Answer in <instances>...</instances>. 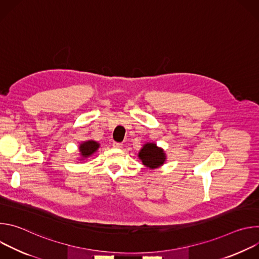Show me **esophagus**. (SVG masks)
<instances>
[{
  "label": "esophagus",
  "mask_w": 259,
  "mask_h": 259,
  "mask_svg": "<svg viewBox=\"0 0 259 259\" xmlns=\"http://www.w3.org/2000/svg\"><path fill=\"white\" fill-rule=\"evenodd\" d=\"M113 146L115 147V149H121V147L123 146V144L120 143V142H113Z\"/></svg>",
  "instance_id": "1"
}]
</instances>
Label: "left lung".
<instances>
[{
	"mask_svg": "<svg viewBox=\"0 0 259 259\" xmlns=\"http://www.w3.org/2000/svg\"><path fill=\"white\" fill-rule=\"evenodd\" d=\"M138 159L149 169H157L163 166L167 160L165 151L155 142H145L138 153Z\"/></svg>",
	"mask_w": 259,
	"mask_h": 259,
	"instance_id": "obj_1",
	"label": "left lung"
}]
</instances>
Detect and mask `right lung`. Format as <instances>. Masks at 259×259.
<instances>
[{
    "instance_id": "right-lung-1",
    "label": "right lung",
    "mask_w": 259,
    "mask_h": 259,
    "mask_svg": "<svg viewBox=\"0 0 259 259\" xmlns=\"http://www.w3.org/2000/svg\"><path fill=\"white\" fill-rule=\"evenodd\" d=\"M100 147L99 142L93 140V139H88L86 141H82L79 145V156L80 158L78 159L79 161H83L85 159H88L89 157L93 156L98 149Z\"/></svg>"
}]
</instances>
